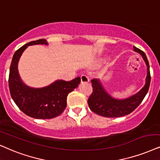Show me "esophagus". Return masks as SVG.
Segmentation results:
<instances>
[{"instance_id": "34e87169", "label": "esophagus", "mask_w": 160, "mask_h": 160, "mask_svg": "<svg viewBox=\"0 0 160 160\" xmlns=\"http://www.w3.org/2000/svg\"><path fill=\"white\" fill-rule=\"evenodd\" d=\"M80 79H81V82H88L89 81V78H88V77L86 76V74H82V75H81Z\"/></svg>"}]
</instances>
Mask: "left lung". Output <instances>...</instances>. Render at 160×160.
<instances>
[{"mask_svg":"<svg viewBox=\"0 0 160 160\" xmlns=\"http://www.w3.org/2000/svg\"><path fill=\"white\" fill-rule=\"evenodd\" d=\"M135 52H139L142 56L147 65V77L145 86L137 94L128 99L122 100L112 98L101 86L98 79L91 80L92 83L93 92L88 98V104L92 112L100 116L106 117H119L131 114L134 112L139 105L142 102L143 99L148 91L151 82V74L149 62L144 52L134 46Z\"/></svg>","mask_w":160,"mask_h":160,"instance_id":"obj_1","label":"left lung"}]
</instances>
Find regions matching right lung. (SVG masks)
<instances>
[{"instance_id": "obj_1", "label": "right lung", "mask_w": 160, "mask_h": 160, "mask_svg": "<svg viewBox=\"0 0 160 160\" xmlns=\"http://www.w3.org/2000/svg\"><path fill=\"white\" fill-rule=\"evenodd\" d=\"M47 44L45 39L31 41L14 54L9 75V87L12 98L24 114L35 119H52L61 114L66 107L68 93L78 86L80 78L70 81L57 80L47 87L32 88L21 81L18 71V62L28 46Z\"/></svg>"}]
</instances>
